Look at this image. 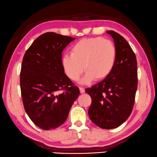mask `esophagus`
Wrapping results in <instances>:
<instances>
[{
	"mask_svg": "<svg viewBox=\"0 0 157 157\" xmlns=\"http://www.w3.org/2000/svg\"><path fill=\"white\" fill-rule=\"evenodd\" d=\"M79 90H80V93H84V92H85V90L83 87H79Z\"/></svg>",
	"mask_w": 157,
	"mask_h": 157,
	"instance_id": "obj_1",
	"label": "esophagus"
}]
</instances>
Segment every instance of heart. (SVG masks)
I'll return each instance as SVG.
<instances>
[{"label":"heart","instance_id":"heart-1","mask_svg":"<svg viewBox=\"0 0 157 157\" xmlns=\"http://www.w3.org/2000/svg\"><path fill=\"white\" fill-rule=\"evenodd\" d=\"M115 44L103 37L84 38L71 48V55L62 56V65L70 79L77 81L86 73L84 81L102 80L111 74L116 63Z\"/></svg>","mask_w":157,"mask_h":157}]
</instances>
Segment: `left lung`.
<instances>
[{"mask_svg":"<svg viewBox=\"0 0 157 157\" xmlns=\"http://www.w3.org/2000/svg\"><path fill=\"white\" fill-rule=\"evenodd\" d=\"M117 48L116 63L111 74L92 87L86 88L92 103L88 114L98 126L112 129L128 119L137 88V63L129 44L118 33L108 31Z\"/></svg>","mask_w":157,"mask_h":157,"instance_id":"8db88e82","label":"left lung"}]
</instances>
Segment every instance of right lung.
I'll list each match as a JSON object with an SVG mask.
<instances>
[{
	"label": "right lung",
	"mask_w": 157,
	"mask_h": 157,
	"mask_svg": "<svg viewBox=\"0 0 157 157\" xmlns=\"http://www.w3.org/2000/svg\"><path fill=\"white\" fill-rule=\"evenodd\" d=\"M74 40L45 33L24 54L20 74L23 106L32 122L44 130L63 124L80 94L62 65V51Z\"/></svg>",
	"instance_id": "1"
}]
</instances>
